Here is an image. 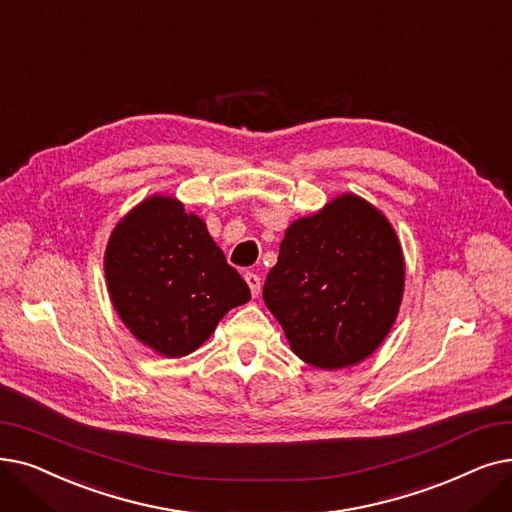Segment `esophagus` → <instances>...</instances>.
Instances as JSON below:
<instances>
[{
  "mask_svg": "<svg viewBox=\"0 0 512 512\" xmlns=\"http://www.w3.org/2000/svg\"><path fill=\"white\" fill-rule=\"evenodd\" d=\"M244 280H247V284L251 288V295L259 297V293H261V278L255 272H247V274H244Z\"/></svg>",
  "mask_w": 512,
  "mask_h": 512,
  "instance_id": "1",
  "label": "esophagus"
}]
</instances>
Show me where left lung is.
Wrapping results in <instances>:
<instances>
[{
    "label": "left lung",
    "mask_w": 512,
    "mask_h": 512,
    "mask_svg": "<svg viewBox=\"0 0 512 512\" xmlns=\"http://www.w3.org/2000/svg\"><path fill=\"white\" fill-rule=\"evenodd\" d=\"M406 263L389 219L345 192L284 232L263 301L297 358L322 370L364 362L389 335Z\"/></svg>",
    "instance_id": "obj_1"
}]
</instances>
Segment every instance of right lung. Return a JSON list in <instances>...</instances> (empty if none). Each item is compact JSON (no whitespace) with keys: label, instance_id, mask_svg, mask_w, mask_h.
Here are the masks:
<instances>
[{"label":"right lung","instance_id":"obj_1","mask_svg":"<svg viewBox=\"0 0 512 512\" xmlns=\"http://www.w3.org/2000/svg\"><path fill=\"white\" fill-rule=\"evenodd\" d=\"M104 274L121 322L165 358L201 347L232 307L251 299L205 221L175 196L152 194L119 221Z\"/></svg>","mask_w":512,"mask_h":512}]
</instances>
